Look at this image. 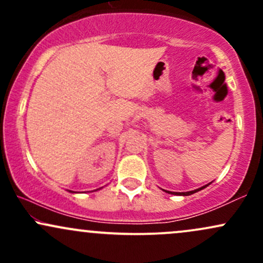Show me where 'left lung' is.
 I'll return each mask as SVG.
<instances>
[{
    "label": "left lung",
    "mask_w": 263,
    "mask_h": 263,
    "mask_svg": "<svg viewBox=\"0 0 263 263\" xmlns=\"http://www.w3.org/2000/svg\"><path fill=\"white\" fill-rule=\"evenodd\" d=\"M204 188L205 186H201V188H199L197 190H192V192H185V193H174V192H168V193H171V194H178V195H190V194H194V193H197V192H199V190H201Z\"/></svg>",
    "instance_id": "1"
}]
</instances>
